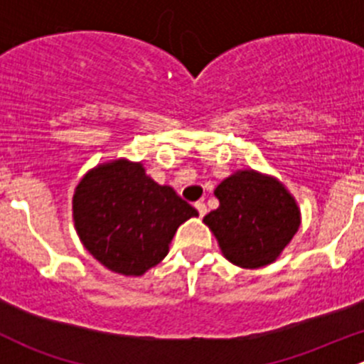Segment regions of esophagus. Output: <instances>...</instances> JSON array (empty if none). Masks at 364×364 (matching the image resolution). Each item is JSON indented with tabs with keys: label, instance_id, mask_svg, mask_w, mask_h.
<instances>
[{
	"label": "esophagus",
	"instance_id": "34e87169",
	"mask_svg": "<svg viewBox=\"0 0 364 364\" xmlns=\"http://www.w3.org/2000/svg\"><path fill=\"white\" fill-rule=\"evenodd\" d=\"M196 208H197V211H199L200 216H204L205 213H208V208H205V204L203 203V200H199V203H196Z\"/></svg>",
	"mask_w": 364,
	"mask_h": 364
}]
</instances>
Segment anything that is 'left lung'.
<instances>
[{"instance_id":"obj_1","label":"left lung","mask_w":364,"mask_h":364,"mask_svg":"<svg viewBox=\"0 0 364 364\" xmlns=\"http://www.w3.org/2000/svg\"><path fill=\"white\" fill-rule=\"evenodd\" d=\"M220 205L204 216L223 257L245 269L274 262L301 225V211L282 181L243 168L215 188Z\"/></svg>"}]
</instances>
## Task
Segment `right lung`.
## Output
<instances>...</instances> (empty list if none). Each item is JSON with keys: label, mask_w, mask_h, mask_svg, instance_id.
<instances>
[{"label": "right lung", "mask_w": 364, "mask_h": 364, "mask_svg": "<svg viewBox=\"0 0 364 364\" xmlns=\"http://www.w3.org/2000/svg\"><path fill=\"white\" fill-rule=\"evenodd\" d=\"M72 213L84 248L123 277H142L161 262L178 227L199 215L141 161L127 159L90 168L75 186Z\"/></svg>", "instance_id": "add662e5"}]
</instances>
